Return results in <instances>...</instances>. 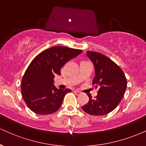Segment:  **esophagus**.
I'll return each mask as SVG.
<instances>
[{
    "instance_id": "esophagus-1",
    "label": "esophagus",
    "mask_w": 146,
    "mask_h": 146,
    "mask_svg": "<svg viewBox=\"0 0 146 146\" xmlns=\"http://www.w3.org/2000/svg\"><path fill=\"white\" fill-rule=\"evenodd\" d=\"M74 93H75V95H79L81 94L82 93H81V92H80V91H79V90H75V91H74Z\"/></svg>"
}]
</instances>
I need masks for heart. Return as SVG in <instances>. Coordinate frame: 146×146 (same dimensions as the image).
<instances>
[{"mask_svg": "<svg viewBox=\"0 0 146 146\" xmlns=\"http://www.w3.org/2000/svg\"><path fill=\"white\" fill-rule=\"evenodd\" d=\"M82 62H83V61H82Z\"/></svg>", "mask_w": 146, "mask_h": 146, "instance_id": "b5f03b06", "label": "heart"}]
</instances>
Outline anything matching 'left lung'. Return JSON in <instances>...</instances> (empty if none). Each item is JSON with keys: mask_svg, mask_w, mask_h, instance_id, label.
<instances>
[{"mask_svg": "<svg viewBox=\"0 0 146 146\" xmlns=\"http://www.w3.org/2000/svg\"><path fill=\"white\" fill-rule=\"evenodd\" d=\"M93 62L95 76L93 85L98 88V95L82 107L91 115H104L110 113L120 103L127 87V80L121 68L108 57L95 51H87Z\"/></svg>", "mask_w": 146, "mask_h": 146, "instance_id": "8db88e82", "label": "left lung"}]
</instances>
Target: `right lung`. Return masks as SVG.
I'll use <instances>...</instances> for the list:
<instances>
[{
	"label": "right lung",
	"mask_w": 146,
	"mask_h": 146,
	"mask_svg": "<svg viewBox=\"0 0 146 146\" xmlns=\"http://www.w3.org/2000/svg\"><path fill=\"white\" fill-rule=\"evenodd\" d=\"M82 52L66 46H53L41 52L27 68L21 83V93L27 106L33 113L48 115L61 106L64 98L71 90L58 89L53 85L55 75L69 60Z\"/></svg>",
	"instance_id": "1"
}]
</instances>
